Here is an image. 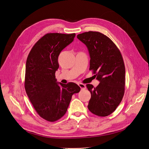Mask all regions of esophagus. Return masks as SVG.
<instances>
[{"instance_id":"34e87169","label":"esophagus","mask_w":149,"mask_h":149,"mask_svg":"<svg viewBox=\"0 0 149 149\" xmlns=\"http://www.w3.org/2000/svg\"><path fill=\"white\" fill-rule=\"evenodd\" d=\"M78 86H79V87L81 88V90H84V89H86V85L84 84L79 83V84H78Z\"/></svg>"}]
</instances>
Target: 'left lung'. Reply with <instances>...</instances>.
<instances>
[{
  "label": "left lung",
  "mask_w": 149,
  "mask_h": 149,
  "mask_svg": "<svg viewBox=\"0 0 149 149\" xmlns=\"http://www.w3.org/2000/svg\"><path fill=\"white\" fill-rule=\"evenodd\" d=\"M77 38L86 45L90 56V70L100 81L97 87L87 84L91 97L88 109L95 115L107 116L121 102L125 90V66L121 52L106 35L89 31Z\"/></svg>",
  "instance_id": "left-lung-1"
}]
</instances>
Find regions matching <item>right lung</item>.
Returning <instances> with one entry per match:
<instances>
[{
	"instance_id": "1",
	"label": "right lung",
	"mask_w": 149,
	"mask_h": 149,
	"mask_svg": "<svg viewBox=\"0 0 149 149\" xmlns=\"http://www.w3.org/2000/svg\"><path fill=\"white\" fill-rule=\"evenodd\" d=\"M75 36V33H47L37 41L27 58L25 91L39 116L48 121L64 116L72 95L81 90L74 82L58 84L55 75L60 52Z\"/></svg>"
}]
</instances>
